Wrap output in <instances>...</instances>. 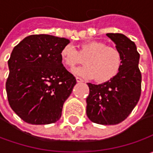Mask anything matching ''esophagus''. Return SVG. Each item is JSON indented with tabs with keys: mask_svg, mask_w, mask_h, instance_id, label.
I'll return each mask as SVG.
<instances>
[{
	"mask_svg": "<svg viewBox=\"0 0 153 153\" xmlns=\"http://www.w3.org/2000/svg\"><path fill=\"white\" fill-rule=\"evenodd\" d=\"M76 82H83V80L82 79V78H80V77H78V76H76Z\"/></svg>",
	"mask_w": 153,
	"mask_h": 153,
	"instance_id": "34e87169",
	"label": "esophagus"
}]
</instances>
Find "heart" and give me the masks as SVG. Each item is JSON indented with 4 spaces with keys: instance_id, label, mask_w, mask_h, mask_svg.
I'll return each mask as SVG.
<instances>
[{
    "instance_id": "obj_1",
    "label": "heart",
    "mask_w": 153,
    "mask_h": 153,
    "mask_svg": "<svg viewBox=\"0 0 153 153\" xmlns=\"http://www.w3.org/2000/svg\"><path fill=\"white\" fill-rule=\"evenodd\" d=\"M62 62L70 70L84 63L87 65L75 71L85 78H94L99 83L108 82L117 76L123 65V55L114 47L103 42L89 41L78 46L77 50L71 45L63 48L60 53Z\"/></svg>"
}]
</instances>
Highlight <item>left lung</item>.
<instances>
[{"instance_id": "8db88e82", "label": "left lung", "mask_w": 153, "mask_h": 153, "mask_svg": "<svg viewBox=\"0 0 153 153\" xmlns=\"http://www.w3.org/2000/svg\"><path fill=\"white\" fill-rule=\"evenodd\" d=\"M123 55V65L114 79L102 84L87 83V116L102 125H114L125 120L137 105L141 94L140 53L134 42L120 33H107Z\"/></svg>"}]
</instances>
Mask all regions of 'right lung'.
Instances as JSON below:
<instances>
[{
  "instance_id": "add662e5",
  "label": "right lung",
  "mask_w": 153,
  "mask_h": 153,
  "mask_svg": "<svg viewBox=\"0 0 153 153\" xmlns=\"http://www.w3.org/2000/svg\"><path fill=\"white\" fill-rule=\"evenodd\" d=\"M68 39L31 35L15 46L6 82L8 103L22 120L49 124L60 118L76 80L63 65L61 50Z\"/></svg>"
}]
</instances>
